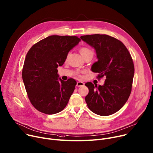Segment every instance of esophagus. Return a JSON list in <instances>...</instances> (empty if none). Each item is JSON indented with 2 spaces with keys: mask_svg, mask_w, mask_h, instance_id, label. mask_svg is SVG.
Listing matches in <instances>:
<instances>
[{
  "mask_svg": "<svg viewBox=\"0 0 153 153\" xmlns=\"http://www.w3.org/2000/svg\"><path fill=\"white\" fill-rule=\"evenodd\" d=\"M84 85H85V83L83 82H81V81H78L76 83V86L78 87H81V86H83Z\"/></svg>",
  "mask_w": 153,
  "mask_h": 153,
  "instance_id": "obj_1",
  "label": "esophagus"
}]
</instances>
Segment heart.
Returning a JSON list of instances; mask_svg holds the SVG:
<instances>
[{"instance_id": "b5f03b06", "label": "heart", "mask_w": 153, "mask_h": 153, "mask_svg": "<svg viewBox=\"0 0 153 153\" xmlns=\"http://www.w3.org/2000/svg\"><path fill=\"white\" fill-rule=\"evenodd\" d=\"M79 51H80L81 54L83 57L89 54H93L92 51L91 50H90L89 48H87V47H83V48H81L80 49Z\"/></svg>"}]
</instances>
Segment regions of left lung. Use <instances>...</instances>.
<instances>
[{"label":"left lung","mask_w":153,"mask_h":153,"mask_svg":"<svg viewBox=\"0 0 153 153\" xmlns=\"http://www.w3.org/2000/svg\"><path fill=\"white\" fill-rule=\"evenodd\" d=\"M81 39L96 50L98 61L91 67L99 78L106 76L104 85H85L89 89L85 100L91 111L100 116H109L119 111L132 90L134 65L131 54L120 40L108 35H86Z\"/></svg>","instance_id":"1"}]
</instances>
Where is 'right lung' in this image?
<instances>
[{"instance_id": "obj_1", "label": "right lung", "mask_w": 153, "mask_h": 153, "mask_svg": "<svg viewBox=\"0 0 153 153\" xmlns=\"http://www.w3.org/2000/svg\"><path fill=\"white\" fill-rule=\"evenodd\" d=\"M80 40L76 36H51L33 45L27 53L22 80L32 105L39 111L53 114L66 107L76 81L62 80L57 68Z\"/></svg>"}]
</instances>
